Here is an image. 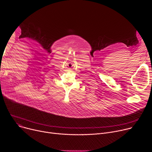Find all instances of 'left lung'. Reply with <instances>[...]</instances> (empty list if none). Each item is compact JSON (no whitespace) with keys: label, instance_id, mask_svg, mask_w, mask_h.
Returning a JSON list of instances; mask_svg holds the SVG:
<instances>
[{"label":"left lung","instance_id":"left-lung-1","mask_svg":"<svg viewBox=\"0 0 152 152\" xmlns=\"http://www.w3.org/2000/svg\"><path fill=\"white\" fill-rule=\"evenodd\" d=\"M151 83H152V81H151Z\"/></svg>","mask_w":152,"mask_h":152}]
</instances>
